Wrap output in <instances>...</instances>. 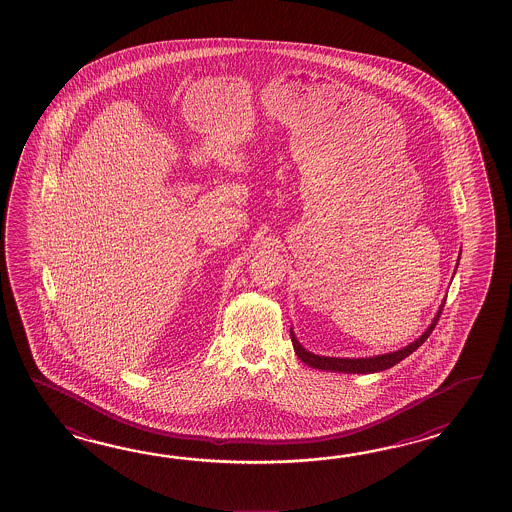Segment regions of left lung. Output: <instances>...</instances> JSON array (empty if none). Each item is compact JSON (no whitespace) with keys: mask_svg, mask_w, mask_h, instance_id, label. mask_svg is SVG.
<instances>
[{"mask_svg":"<svg viewBox=\"0 0 512 512\" xmlns=\"http://www.w3.org/2000/svg\"><path fill=\"white\" fill-rule=\"evenodd\" d=\"M457 265H459V256H457ZM456 274V271H454ZM445 307V300L439 305L434 320L430 322V326L426 327L425 333L419 338H415L414 342H410L408 346L390 351V353H382V355H373V357H360V359H349V357H324V355H316L311 353L309 349H305L298 338L294 335L293 327H291V340H293L294 353L298 355V359L302 360L307 366L315 368V370L335 371V373H377V371L388 370L395 364H399L401 360L406 359L408 355H412L415 349L419 348L426 338L430 337V333L434 331L435 324L441 316V311Z\"/></svg>","mask_w":512,"mask_h":512,"instance_id":"obj_1","label":"left lung"}]
</instances>
